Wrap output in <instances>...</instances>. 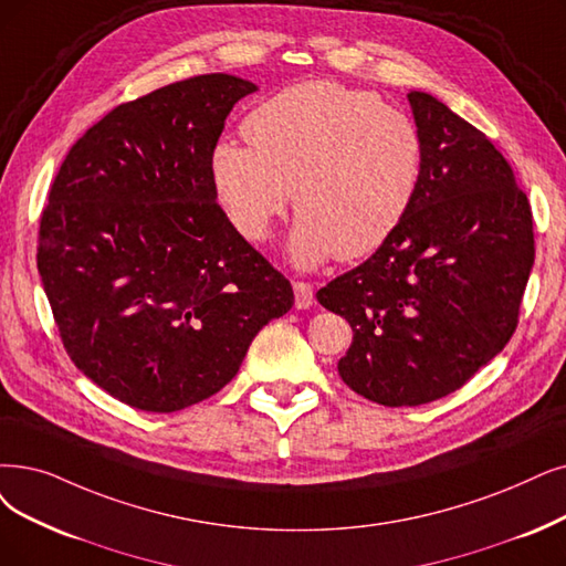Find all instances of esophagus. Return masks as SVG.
I'll use <instances>...</instances> for the list:
<instances>
[{
	"label": "esophagus",
	"instance_id": "1",
	"mask_svg": "<svg viewBox=\"0 0 566 566\" xmlns=\"http://www.w3.org/2000/svg\"><path fill=\"white\" fill-rule=\"evenodd\" d=\"M292 287H295V304H297V308H308V306H313L315 292H313V285H311V283H306V281H295V283H292Z\"/></svg>",
	"mask_w": 566,
	"mask_h": 566
}]
</instances>
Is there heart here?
<instances>
[{
	"mask_svg": "<svg viewBox=\"0 0 566 566\" xmlns=\"http://www.w3.org/2000/svg\"><path fill=\"white\" fill-rule=\"evenodd\" d=\"M248 146L220 142L211 174L237 232L264 241L292 201L290 255L302 266L359 260L409 216L424 150L418 125L369 90L306 81L281 90L243 120Z\"/></svg>",
	"mask_w": 566,
	"mask_h": 566,
	"instance_id": "b5f03b06",
	"label": "heart"
}]
</instances>
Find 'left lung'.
Returning a JSON list of instances; mask_svg holds the SVG:
<instances>
[{
	"instance_id": "8db88e82",
	"label": "left lung",
	"mask_w": 566,
	"mask_h": 566,
	"mask_svg": "<svg viewBox=\"0 0 566 566\" xmlns=\"http://www.w3.org/2000/svg\"><path fill=\"white\" fill-rule=\"evenodd\" d=\"M409 102L424 150L413 207L315 295L353 327L338 376L382 406L441 399L502 353L534 264L532 207L506 157L437 97Z\"/></svg>"
}]
</instances>
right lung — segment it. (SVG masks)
Instances as JSON below:
<instances>
[{
	"instance_id": "right-lung-1",
	"label": "right lung",
	"mask_w": 566,
	"mask_h": 566,
	"mask_svg": "<svg viewBox=\"0 0 566 566\" xmlns=\"http://www.w3.org/2000/svg\"><path fill=\"white\" fill-rule=\"evenodd\" d=\"M251 81L205 74L108 111L66 153L36 266L66 355L150 413L205 401L295 304L216 201L211 157Z\"/></svg>"
}]
</instances>
